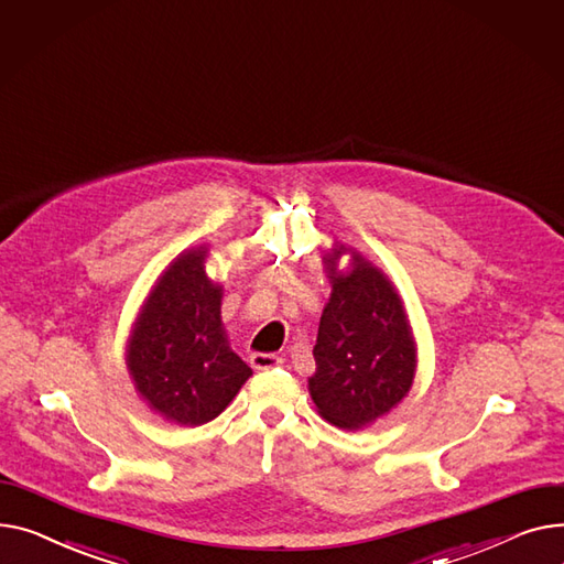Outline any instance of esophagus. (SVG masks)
I'll list each match as a JSON object with an SVG mask.
<instances>
[{
    "instance_id": "1",
    "label": "esophagus",
    "mask_w": 564,
    "mask_h": 564,
    "mask_svg": "<svg viewBox=\"0 0 564 564\" xmlns=\"http://www.w3.org/2000/svg\"><path fill=\"white\" fill-rule=\"evenodd\" d=\"M280 361L282 359L275 352H252L250 355V364H252V369H257V371H269V369L278 367Z\"/></svg>"
}]
</instances>
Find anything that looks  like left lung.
I'll use <instances>...</instances> for the list:
<instances>
[{"label":"left lung","instance_id":"left-lung-1","mask_svg":"<svg viewBox=\"0 0 564 564\" xmlns=\"http://www.w3.org/2000/svg\"><path fill=\"white\" fill-rule=\"evenodd\" d=\"M341 253L351 254L348 272L338 271ZM323 263L333 293L318 323L310 393L325 421L359 430L405 399L416 346L401 295L378 267L346 246L325 252Z\"/></svg>","mask_w":564,"mask_h":564}]
</instances>
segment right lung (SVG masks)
<instances>
[{
    "label": "right lung",
    "mask_w": 564,
    "mask_h": 564,
    "mask_svg": "<svg viewBox=\"0 0 564 564\" xmlns=\"http://www.w3.org/2000/svg\"><path fill=\"white\" fill-rule=\"evenodd\" d=\"M207 248L171 261L139 312L127 369L150 410L177 425L216 419L252 376L229 348L220 321L223 286L205 273Z\"/></svg>",
    "instance_id": "right-lung-1"
}]
</instances>
